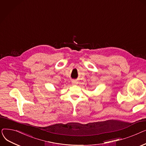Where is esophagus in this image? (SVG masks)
Listing matches in <instances>:
<instances>
[{"mask_svg":"<svg viewBox=\"0 0 146 146\" xmlns=\"http://www.w3.org/2000/svg\"><path fill=\"white\" fill-rule=\"evenodd\" d=\"M72 84H73V85H76V84H78V82L76 81V80H73L72 81Z\"/></svg>","mask_w":146,"mask_h":146,"instance_id":"34e87169","label":"esophagus"}]
</instances>
